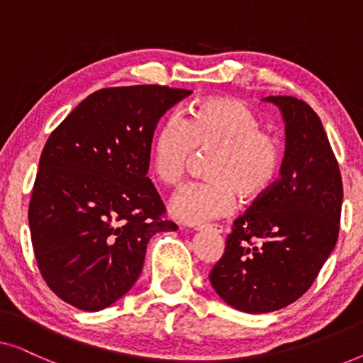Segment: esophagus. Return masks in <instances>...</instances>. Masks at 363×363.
I'll use <instances>...</instances> for the list:
<instances>
[{
    "label": "esophagus",
    "mask_w": 363,
    "mask_h": 363,
    "mask_svg": "<svg viewBox=\"0 0 363 363\" xmlns=\"http://www.w3.org/2000/svg\"><path fill=\"white\" fill-rule=\"evenodd\" d=\"M196 231H211V233H216V235H221L223 231H225V228L221 225H210V226H198Z\"/></svg>",
    "instance_id": "34e87169"
}]
</instances>
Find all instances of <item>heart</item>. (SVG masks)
<instances>
[{
	"label": "heart",
	"mask_w": 363,
	"mask_h": 363,
	"mask_svg": "<svg viewBox=\"0 0 363 363\" xmlns=\"http://www.w3.org/2000/svg\"><path fill=\"white\" fill-rule=\"evenodd\" d=\"M198 153L211 155L205 175L175 193L170 213L188 225H205L235 211L238 195L246 203L259 201L279 182V142L264 132L261 118L245 102L211 97L193 108L186 122L168 117L150 147V170L165 185H177Z\"/></svg>",
	"instance_id": "heart-1"
}]
</instances>
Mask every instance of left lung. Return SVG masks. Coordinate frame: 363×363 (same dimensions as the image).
<instances>
[{
  "label": "left lung",
  "instance_id": "8db88e82",
  "mask_svg": "<svg viewBox=\"0 0 363 363\" xmlns=\"http://www.w3.org/2000/svg\"><path fill=\"white\" fill-rule=\"evenodd\" d=\"M281 108L286 153L269 195L233 223L210 272L216 294L247 314L279 311L312 286L339 238L342 177L317 113L291 96L262 99Z\"/></svg>",
  "mask_w": 363,
  "mask_h": 363
}]
</instances>
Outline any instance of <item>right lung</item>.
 Masks as SVG:
<instances>
[{
  "label": "right lung",
  "instance_id": "right-lung-1",
  "mask_svg": "<svg viewBox=\"0 0 363 363\" xmlns=\"http://www.w3.org/2000/svg\"><path fill=\"white\" fill-rule=\"evenodd\" d=\"M188 96L150 84L101 89L49 135L29 230L44 281L67 304L112 306L140 276L150 238L178 228L147 172L158 121Z\"/></svg>",
  "mask_w": 363,
  "mask_h": 363
}]
</instances>
